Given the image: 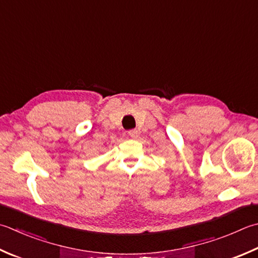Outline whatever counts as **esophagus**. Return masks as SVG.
<instances>
[{
    "label": "esophagus",
    "mask_w": 258,
    "mask_h": 258,
    "mask_svg": "<svg viewBox=\"0 0 258 258\" xmlns=\"http://www.w3.org/2000/svg\"><path fill=\"white\" fill-rule=\"evenodd\" d=\"M128 135L131 136V138L136 139L139 136V131L138 130H131L128 132Z\"/></svg>",
    "instance_id": "esophagus-1"
}]
</instances>
